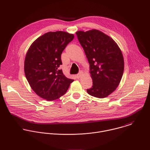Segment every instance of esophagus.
I'll return each mask as SVG.
<instances>
[{
    "mask_svg": "<svg viewBox=\"0 0 150 150\" xmlns=\"http://www.w3.org/2000/svg\"><path fill=\"white\" fill-rule=\"evenodd\" d=\"M83 75V72H80L79 74H78L76 75V77L77 78H79L81 77V76Z\"/></svg>",
    "mask_w": 150,
    "mask_h": 150,
    "instance_id": "34e87169",
    "label": "esophagus"
}]
</instances>
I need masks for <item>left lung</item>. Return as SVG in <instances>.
Wrapping results in <instances>:
<instances>
[{
	"label": "left lung",
	"instance_id": "8db88e82",
	"mask_svg": "<svg viewBox=\"0 0 150 150\" xmlns=\"http://www.w3.org/2000/svg\"><path fill=\"white\" fill-rule=\"evenodd\" d=\"M90 63L92 87L88 94L100 98L108 97L118 87L124 71V60L115 41L101 31L76 33Z\"/></svg>",
	"mask_w": 150,
	"mask_h": 150
}]
</instances>
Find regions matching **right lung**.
Segmentation results:
<instances>
[{
  "label": "right lung",
  "mask_w": 150,
  "mask_h": 150,
  "mask_svg": "<svg viewBox=\"0 0 150 150\" xmlns=\"http://www.w3.org/2000/svg\"><path fill=\"white\" fill-rule=\"evenodd\" d=\"M74 35L65 31L49 32L35 40L24 62L26 78L33 90L47 101L60 98L74 80L67 78L62 70L61 54Z\"/></svg>",
  "instance_id": "right-lung-1"
}]
</instances>
